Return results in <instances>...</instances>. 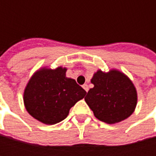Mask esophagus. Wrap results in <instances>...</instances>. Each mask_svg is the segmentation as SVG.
<instances>
[{"instance_id":"esophagus-1","label":"esophagus","mask_w":156,"mask_h":156,"mask_svg":"<svg viewBox=\"0 0 156 156\" xmlns=\"http://www.w3.org/2000/svg\"><path fill=\"white\" fill-rule=\"evenodd\" d=\"M82 87H83V88H84V89L86 90V92H87V91H88V86H87V84H84V85H83Z\"/></svg>"}]
</instances>
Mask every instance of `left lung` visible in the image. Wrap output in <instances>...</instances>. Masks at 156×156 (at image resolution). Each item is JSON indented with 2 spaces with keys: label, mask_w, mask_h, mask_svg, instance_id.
Returning a JSON list of instances; mask_svg holds the SVG:
<instances>
[{
  "label": "left lung",
  "mask_w": 156,
  "mask_h": 156,
  "mask_svg": "<svg viewBox=\"0 0 156 156\" xmlns=\"http://www.w3.org/2000/svg\"><path fill=\"white\" fill-rule=\"evenodd\" d=\"M94 85L85 98L94 115L107 124H116L128 118L136 110L137 91L122 71L111 69L108 72L98 69L91 78Z\"/></svg>",
  "instance_id": "8db88e82"
}]
</instances>
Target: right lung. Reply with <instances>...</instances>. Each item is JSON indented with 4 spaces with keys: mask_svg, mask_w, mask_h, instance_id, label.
<instances>
[{
    "mask_svg": "<svg viewBox=\"0 0 156 156\" xmlns=\"http://www.w3.org/2000/svg\"><path fill=\"white\" fill-rule=\"evenodd\" d=\"M67 68L42 67L29 79L23 92L27 112L45 125L64 120L70 108L87 92L73 78L66 76Z\"/></svg>",
    "mask_w": 156,
    "mask_h": 156,
    "instance_id": "add662e5",
    "label": "right lung"
}]
</instances>
